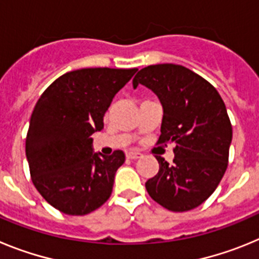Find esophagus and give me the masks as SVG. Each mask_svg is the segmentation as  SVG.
Returning a JSON list of instances; mask_svg holds the SVG:
<instances>
[{
	"label": "esophagus",
	"mask_w": 259,
	"mask_h": 259,
	"mask_svg": "<svg viewBox=\"0 0 259 259\" xmlns=\"http://www.w3.org/2000/svg\"><path fill=\"white\" fill-rule=\"evenodd\" d=\"M125 157H127L128 159H137V158L141 157V153L135 152V150H131V152L125 153Z\"/></svg>",
	"instance_id": "1"
}]
</instances>
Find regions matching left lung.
Instances as JSON below:
<instances>
[{
    "label": "left lung",
    "mask_w": 259,
    "mask_h": 259,
    "mask_svg": "<svg viewBox=\"0 0 259 259\" xmlns=\"http://www.w3.org/2000/svg\"><path fill=\"white\" fill-rule=\"evenodd\" d=\"M132 84L152 89L161 101L158 144H175L172 163L155 155L159 170L145 183L146 191L171 211L200 206L227 170L232 125L221 95L200 75L172 63L143 68Z\"/></svg>",
    "instance_id": "8db88e82"
}]
</instances>
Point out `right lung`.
I'll list each match as a JSON object with an SVG mask.
<instances>
[{"label":"right lung","instance_id":"obj_1","mask_svg":"<svg viewBox=\"0 0 259 259\" xmlns=\"http://www.w3.org/2000/svg\"><path fill=\"white\" fill-rule=\"evenodd\" d=\"M137 68H81L54 80L38 98L29 120L26 155L32 183L53 207L85 215L109 200L125 161L122 150L93 153L95 132L114 96Z\"/></svg>","mask_w":259,"mask_h":259}]
</instances>
